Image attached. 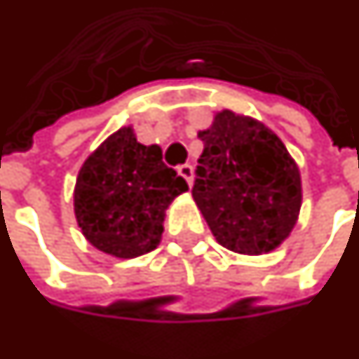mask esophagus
Masks as SVG:
<instances>
[{
	"mask_svg": "<svg viewBox=\"0 0 359 359\" xmlns=\"http://www.w3.org/2000/svg\"><path fill=\"white\" fill-rule=\"evenodd\" d=\"M179 175L182 177V179L187 180L188 182V187L192 184V179H194V169H192V165L190 163H184V165H179Z\"/></svg>",
	"mask_w": 359,
	"mask_h": 359,
	"instance_id": "1",
	"label": "esophagus"
}]
</instances>
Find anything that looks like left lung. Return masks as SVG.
Masks as SVG:
<instances>
[{
	"mask_svg": "<svg viewBox=\"0 0 359 359\" xmlns=\"http://www.w3.org/2000/svg\"><path fill=\"white\" fill-rule=\"evenodd\" d=\"M192 196L219 245L262 255L290 235L302 208L299 169L272 130L223 110L198 132Z\"/></svg>",
	"mask_w": 359,
	"mask_h": 359,
	"instance_id": "1",
	"label": "left lung"
}]
</instances>
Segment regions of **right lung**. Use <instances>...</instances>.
Here are the masks:
<instances>
[{
    "mask_svg": "<svg viewBox=\"0 0 359 359\" xmlns=\"http://www.w3.org/2000/svg\"><path fill=\"white\" fill-rule=\"evenodd\" d=\"M187 190V180L163 163L159 145H142L132 128H122L77 175L75 217L97 249L134 258L159 245L165 210Z\"/></svg>",
    "mask_w": 359,
    "mask_h": 359,
    "instance_id": "1",
    "label": "right lung"
}]
</instances>
